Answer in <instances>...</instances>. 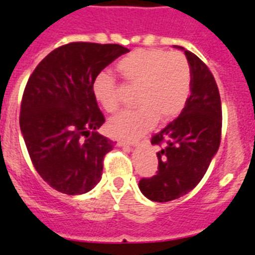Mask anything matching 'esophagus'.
<instances>
[{"mask_svg": "<svg viewBox=\"0 0 255 255\" xmlns=\"http://www.w3.org/2000/svg\"><path fill=\"white\" fill-rule=\"evenodd\" d=\"M120 144L121 145H130V147H134V145H138L139 143L136 140H129V139H120Z\"/></svg>", "mask_w": 255, "mask_h": 255, "instance_id": "34e87169", "label": "esophagus"}]
</instances>
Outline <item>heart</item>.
Segmentation results:
<instances>
[{"label":"heart","mask_w":255,"mask_h":255,"mask_svg":"<svg viewBox=\"0 0 255 255\" xmlns=\"http://www.w3.org/2000/svg\"><path fill=\"white\" fill-rule=\"evenodd\" d=\"M117 71L125 82L136 86L134 110L120 112L108 121L111 134L135 138L152 129L157 120L169 121L179 115L190 97V63L180 53L164 50H135L117 63ZM94 97L107 112H116L120 101L116 81L101 72L93 82Z\"/></svg>","instance_id":"heart-1"}]
</instances>
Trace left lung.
<instances>
[{
    "label": "left lung",
    "mask_w": 255,
    "mask_h": 255,
    "mask_svg": "<svg viewBox=\"0 0 255 255\" xmlns=\"http://www.w3.org/2000/svg\"><path fill=\"white\" fill-rule=\"evenodd\" d=\"M190 63L191 94L179 116L152 136L158 151V171L143 178L139 190L152 201L179 199L192 191L205 175L221 143L222 103L214 76L206 64L182 46Z\"/></svg>",
    "instance_id": "left-lung-1"
}]
</instances>
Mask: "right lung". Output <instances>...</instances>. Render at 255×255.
I'll use <instances>...</instances> for the list:
<instances>
[{
    "label": "right lung",
    "instance_id": "add662e5",
    "mask_svg": "<svg viewBox=\"0 0 255 255\" xmlns=\"http://www.w3.org/2000/svg\"><path fill=\"white\" fill-rule=\"evenodd\" d=\"M129 49L116 43L72 42L53 50L30 75L20 107V131L29 157L50 187L82 195L102 179L111 139L97 131L104 116L93 82Z\"/></svg>",
    "mask_w": 255,
    "mask_h": 255
}]
</instances>
